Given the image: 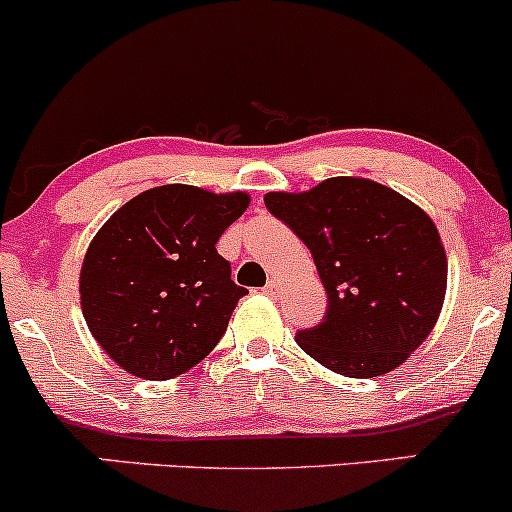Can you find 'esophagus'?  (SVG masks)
I'll list each match as a JSON object with an SVG mask.
<instances>
[{
  "instance_id": "esophagus-1",
  "label": "esophagus",
  "mask_w": 512,
  "mask_h": 512,
  "mask_svg": "<svg viewBox=\"0 0 512 512\" xmlns=\"http://www.w3.org/2000/svg\"><path fill=\"white\" fill-rule=\"evenodd\" d=\"M263 290L268 292V295H275V292L280 290V285H278V280H268L266 283V287H263Z\"/></svg>"
}]
</instances>
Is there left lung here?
I'll return each mask as SVG.
<instances>
[{
	"mask_svg": "<svg viewBox=\"0 0 512 512\" xmlns=\"http://www.w3.org/2000/svg\"><path fill=\"white\" fill-rule=\"evenodd\" d=\"M263 200L312 251L329 297L324 319L297 331L304 353L360 380L404 363L445 297L447 258L433 220L392 188L348 176Z\"/></svg>",
	"mask_w": 512,
	"mask_h": 512,
	"instance_id": "obj_1",
	"label": "left lung"
}]
</instances>
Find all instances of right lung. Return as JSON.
Instances as JSON below:
<instances>
[{"instance_id":"1","label":"right lung","mask_w":512,"mask_h":512,"mask_svg":"<svg viewBox=\"0 0 512 512\" xmlns=\"http://www.w3.org/2000/svg\"><path fill=\"white\" fill-rule=\"evenodd\" d=\"M249 195L152 188L125 203L86 251L79 292L86 326L130 375L171 380L225 336L246 287L215 244Z\"/></svg>"}]
</instances>
